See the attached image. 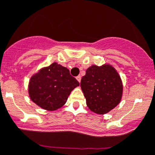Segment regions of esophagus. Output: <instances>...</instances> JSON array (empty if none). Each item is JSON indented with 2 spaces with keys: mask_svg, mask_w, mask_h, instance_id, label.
Returning a JSON list of instances; mask_svg holds the SVG:
<instances>
[{
  "mask_svg": "<svg viewBox=\"0 0 155 155\" xmlns=\"http://www.w3.org/2000/svg\"><path fill=\"white\" fill-rule=\"evenodd\" d=\"M76 79H77V80H78V81L79 83H80L81 80V76H78L76 78Z\"/></svg>",
  "mask_w": 155,
  "mask_h": 155,
  "instance_id": "obj_1",
  "label": "esophagus"
}]
</instances>
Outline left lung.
<instances>
[{
	"mask_svg": "<svg viewBox=\"0 0 155 155\" xmlns=\"http://www.w3.org/2000/svg\"><path fill=\"white\" fill-rule=\"evenodd\" d=\"M81 87L88 108L98 114L108 113L121 100V79L115 68L108 64L89 67L82 77Z\"/></svg>",
	"mask_w": 155,
	"mask_h": 155,
	"instance_id": "1",
	"label": "left lung"
}]
</instances>
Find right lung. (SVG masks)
I'll return each instance as SVG.
<instances>
[{
	"label": "right lung",
	"mask_w": 155,
	"mask_h": 155,
	"mask_svg": "<svg viewBox=\"0 0 155 155\" xmlns=\"http://www.w3.org/2000/svg\"><path fill=\"white\" fill-rule=\"evenodd\" d=\"M78 86L79 82L70 74V71L54 62L31 76L28 94L40 107L55 110L65 104L71 92Z\"/></svg>",
	"instance_id": "right-lung-1"
}]
</instances>
